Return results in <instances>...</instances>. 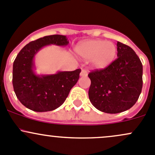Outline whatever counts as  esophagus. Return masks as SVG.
<instances>
[{
  "label": "esophagus",
  "mask_w": 155,
  "mask_h": 155,
  "mask_svg": "<svg viewBox=\"0 0 155 155\" xmlns=\"http://www.w3.org/2000/svg\"><path fill=\"white\" fill-rule=\"evenodd\" d=\"M81 77H84V76H87L88 74V71L86 70V69H82V71H81Z\"/></svg>",
  "instance_id": "34e87169"
}]
</instances>
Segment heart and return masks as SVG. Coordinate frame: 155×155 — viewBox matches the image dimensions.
<instances>
[{
    "mask_svg": "<svg viewBox=\"0 0 155 155\" xmlns=\"http://www.w3.org/2000/svg\"><path fill=\"white\" fill-rule=\"evenodd\" d=\"M75 52L84 59H91L94 67L104 69L110 65L117 54V46L103 40H89L78 45Z\"/></svg>",
    "mask_w": 155,
    "mask_h": 155,
    "instance_id": "b5f03b06",
    "label": "heart"
}]
</instances>
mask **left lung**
Instances as JSON below:
<instances>
[{
    "label": "left lung",
    "mask_w": 155,
    "mask_h": 155,
    "mask_svg": "<svg viewBox=\"0 0 155 155\" xmlns=\"http://www.w3.org/2000/svg\"><path fill=\"white\" fill-rule=\"evenodd\" d=\"M117 58L107 67L91 71L89 97L91 104L105 113L126 111L137 102L143 87V65L135 51L117 43Z\"/></svg>",
    "instance_id": "8db88e82"
}]
</instances>
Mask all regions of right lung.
<instances>
[{"label": "right lung", "mask_w": 155, "mask_h": 155, "mask_svg": "<svg viewBox=\"0 0 155 155\" xmlns=\"http://www.w3.org/2000/svg\"><path fill=\"white\" fill-rule=\"evenodd\" d=\"M68 44L66 36L48 35L29 43L18 53L13 63L12 84L18 99L26 108L38 112L54 110L64 104L77 84L80 69L45 75H37L33 71V60L40 49L47 45Z\"/></svg>", "instance_id": "add662e5"}]
</instances>
